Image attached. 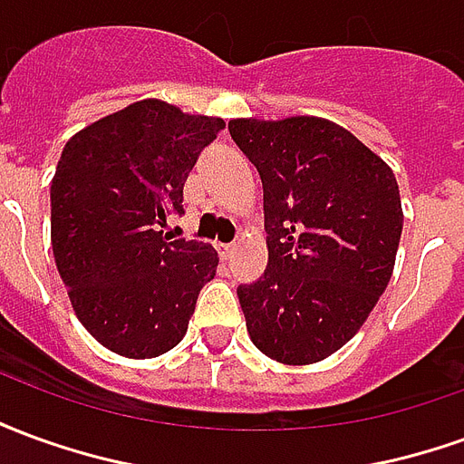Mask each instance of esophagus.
<instances>
[{"label": "esophagus", "instance_id": "obj_1", "mask_svg": "<svg viewBox=\"0 0 464 464\" xmlns=\"http://www.w3.org/2000/svg\"><path fill=\"white\" fill-rule=\"evenodd\" d=\"M233 251H236V246H233V243H226V246H218V253H221V256H223V258H226V261L231 258Z\"/></svg>", "mask_w": 464, "mask_h": 464}]
</instances>
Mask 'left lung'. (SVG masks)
Wrapping results in <instances>:
<instances>
[{
    "label": "left lung",
    "mask_w": 464,
    "mask_h": 464,
    "mask_svg": "<svg viewBox=\"0 0 464 464\" xmlns=\"http://www.w3.org/2000/svg\"><path fill=\"white\" fill-rule=\"evenodd\" d=\"M263 183L268 266L238 285L256 348L285 365L328 358L388 288L402 208L395 173L338 123L233 119Z\"/></svg>",
    "instance_id": "1"
}]
</instances>
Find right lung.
I'll return each instance as SVG.
<instances>
[{
	"instance_id": "obj_1",
	"label": "right lung",
	"mask_w": 464,
	"mask_h": 464,
	"mask_svg": "<svg viewBox=\"0 0 464 464\" xmlns=\"http://www.w3.org/2000/svg\"><path fill=\"white\" fill-rule=\"evenodd\" d=\"M223 129V119L146 99L66 141L52 181V251L76 318L104 348L156 358L186 335L218 256L159 228L183 213V183Z\"/></svg>"
}]
</instances>
